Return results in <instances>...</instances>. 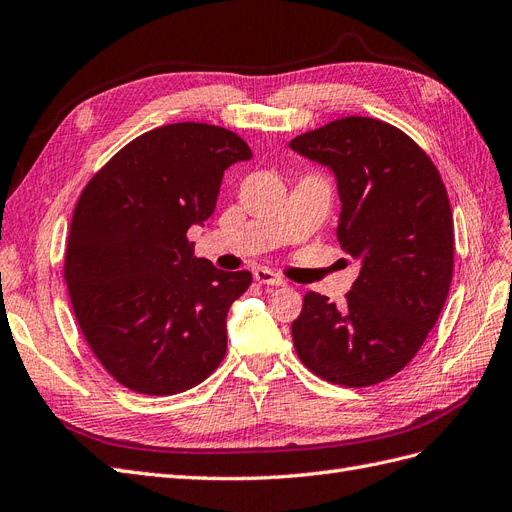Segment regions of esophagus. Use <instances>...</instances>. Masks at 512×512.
Segmentation results:
<instances>
[{"instance_id": "34e87169", "label": "esophagus", "mask_w": 512, "mask_h": 512, "mask_svg": "<svg viewBox=\"0 0 512 512\" xmlns=\"http://www.w3.org/2000/svg\"><path fill=\"white\" fill-rule=\"evenodd\" d=\"M253 276H255V281L261 283V285H272V287H283V285H285V281L279 279V276H276V274H274L272 270H268V268H257V270L253 272Z\"/></svg>"}]
</instances>
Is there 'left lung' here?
Instances as JSON below:
<instances>
[{"label": "left lung", "mask_w": 512, "mask_h": 512, "mask_svg": "<svg viewBox=\"0 0 512 512\" xmlns=\"http://www.w3.org/2000/svg\"><path fill=\"white\" fill-rule=\"evenodd\" d=\"M289 148L334 173L337 238L360 261L345 304L304 296L291 324L298 358L332 384H379L416 356L444 309L455 259L446 186L403 130L373 118L334 120Z\"/></svg>", "instance_id": "left-lung-1"}]
</instances>
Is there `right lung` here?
<instances>
[{
	"label": "right lung",
	"mask_w": 512,
	"mask_h": 512,
	"mask_svg": "<svg viewBox=\"0 0 512 512\" xmlns=\"http://www.w3.org/2000/svg\"><path fill=\"white\" fill-rule=\"evenodd\" d=\"M251 156L227 128L167 124L130 141L83 188L64 279L87 345L122 386L167 397L223 362L229 306L253 276L197 259L186 231L212 216L225 169Z\"/></svg>",
	"instance_id": "obj_1"
}]
</instances>
